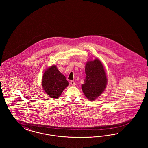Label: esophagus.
<instances>
[{
  "instance_id": "obj_1",
  "label": "esophagus",
  "mask_w": 148,
  "mask_h": 148,
  "mask_svg": "<svg viewBox=\"0 0 148 148\" xmlns=\"http://www.w3.org/2000/svg\"><path fill=\"white\" fill-rule=\"evenodd\" d=\"M70 84L72 86H75V82L74 81H71Z\"/></svg>"
}]
</instances>
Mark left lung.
Listing matches in <instances>:
<instances>
[{"instance_id":"obj_1","label":"left lung","mask_w":148,"mask_h":148,"mask_svg":"<svg viewBox=\"0 0 148 148\" xmlns=\"http://www.w3.org/2000/svg\"><path fill=\"white\" fill-rule=\"evenodd\" d=\"M85 73V82L81 85L82 90L87 98L93 101L106 88L107 76L102 63L98 58L87 61L86 64Z\"/></svg>"}]
</instances>
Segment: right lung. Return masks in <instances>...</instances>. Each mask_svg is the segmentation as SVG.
I'll return each mask as SVG.
<instances>
[{
  "label": "right lung",
  "instance_id": "add662e5",
  "mask_svg": "<svg viewBox=\"0 0 148 148\" xmlns=\"http://www.w3.org/2000/svg\"><path fill=\"white\" fill-rule=\"evenodd\" d=\"M68 85L66 77L58 71L56 66L53 65L46 69L42 77V86L51 98H58Z\"/></svg>",
  "mask_w": 148,
  "mask_h": 148
}]
</instances>
